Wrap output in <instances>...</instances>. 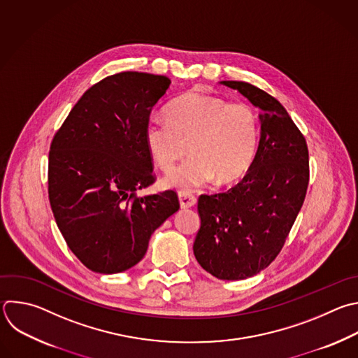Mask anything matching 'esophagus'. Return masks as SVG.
Here are the masks:
<instances>
[{"mask_svg":"<svg viewBox=\"0 0 358 358\" xmlns=\"http://www.w3.org/2000/svg\"><path fill=\"white\" fill-rule=\"evenodd\" d=\"M178 199H180V206L182 209L192 208L196 203V196L192 192H188V191H181L178 194Z\"/></svg>","mask_w":358,"mask_h":358,"instance_id":"1","label":"esophagus"}]
</instances>
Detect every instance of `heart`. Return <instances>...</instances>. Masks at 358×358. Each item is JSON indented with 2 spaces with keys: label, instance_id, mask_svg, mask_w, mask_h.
<instances>
[{
  "label": "heart",
  "instance_id": "obj_1",
  "mask_svg": "<svg viewBox=\"0 0 358 358\" xmlns=\"http://www.w3.org/2000/svg\"><path fill=\"white\" fill-rule=\"evenodd\" d=\"M167 121L152 119L145 131L148 150L156 166L169 173L164 180L182 191L215 178L219 185L241 180L252 167L260 139V117L246 102L189 91L166 109Z\"/></svg>",
  "mask_w": 358,
  "mask_h": 358
}]
</instances>
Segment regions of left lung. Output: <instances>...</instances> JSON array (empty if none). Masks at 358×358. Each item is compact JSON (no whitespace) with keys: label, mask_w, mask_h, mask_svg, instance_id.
Returning a JSON list of instances; mask_svg holds the SVG:
<instances>
[{"label":"left lung","mask_w":358,"mask_h":358,"mask_svg":"<svg viewBox=\"0 0 358 358\" xmlns=\"http://www.w3.org/2000/svg\"><path fill=\"white\" fill-rule=\"evenodd\" d=\"M259 106L262 132L255 162L243 180L226 192L201 195V227L194 255L219 280H245L280 255L302 208L309 184L303 135L285 108L245 81H220Z\"/></svg>","instance_id":"obj_1"}]
</instances>
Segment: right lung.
<instances>
[{"label": "right lung", "mask_w": 358, "mask_h": 358, "mask_svg": "<svg viewBox=\"0 0 358 358\" xmlns=\"http://www.w3.org/2000/svg\"><path fill=\"white\" fill-rule=\"evenodd\" d=\"M171 81L124 71L88 88L49 152V201L69 249L91 271L129 270L180 202L176 191L138 196L156 181L145 131Z\"/></svg>", "instance_id": "1"}]
</instances>
